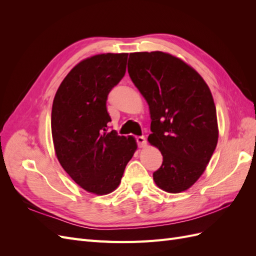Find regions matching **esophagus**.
<instances>
[{"instance_id": "1", "label": "esophagus", "mask_w": 256, "mask_h": 256, "mask_svg": "<svg viewBox=\"0 0 256 256\" xmlns=\"http://www.w3.org/2000/svg\"><path fill=\"white\" fill-rule=\"evenodd\" d=\"M136 143H138V147H144L146 145V138L145 136H136Z\"/></svg>"}]
</instances>
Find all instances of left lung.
<instances>
[{
	"instance_id": "8db88e82",
	"label": "left lung",
	"mask_w": 256,
	"mask_h": 256,
	"mask_svg": "<svg viewBox=\"0 0 256 256\" xmlns=\"http://www.w3.org/2000/svg\"><path fill=\"white\" fill-rule=\"evenodd\" d=\"M128 72L150 106L148 141L164 157L152 174L154 182L170 193L189 189L218 142L210 90L192 67L160 51L130 53Z\"/></svg>"
}]
</instances>
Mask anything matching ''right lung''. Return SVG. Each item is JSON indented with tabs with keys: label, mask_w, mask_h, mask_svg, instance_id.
Masks as SVG:
<instances>
[{
	"label": "right lung",
	"mask_w": 256,
	"mask_h": 256,
	"mask_svg": "<svg viewBox=\"0 0 256 256\" xmlns=\"http://www.w3.org/2000/svg\"><path fill=\"white\" fill-rule=\"evenodd\" d=\"M128 53L98 54L74 66L52 104L51 129L60 166L80 187L108 194L118 187L136 150L132 136L109 131L108 95L126 72Z\"/></svg>",
	"instance_id": "add662e5"
}]
</instances>
